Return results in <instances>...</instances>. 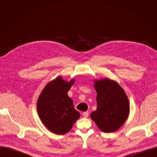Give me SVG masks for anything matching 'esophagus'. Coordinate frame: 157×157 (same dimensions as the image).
<instances>
[{"label":"esophagus","instance_id":"obj_1","mask_svg":"<svg viewBox=\"0 0 157 157\" xmlns=\"http://www.w3.org/2000/svg\"><path fill=\"white\" fill-rule=\"evenodd\" d=\"M82 115H83V117H85V118L88 117V115H89V112H88V111H85V112H84V113H82Z\"/></svg>","mask_w":157,"mask_h":157}]
</instances>
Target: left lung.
<instances>
[{
    "mask_svg": "<svg viewBox=\"0 0 157 157\" xmlns=\"http://www.w3.org/2000/svg\"><path fill=\"white\" fill-rule=\"evenodd\" d=\"M94 88L98 105L90 118L102 132H115L124 124L130 112L129 101L124 90L117 82L108 78L96 80Z\"/></svg>",
    "mask_w": 157,
    "mask_h": 157,
    "instance_id": "left-lung-1",
    "label": "left lung"
}]
</instances>
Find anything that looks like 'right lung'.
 <instances>
[{"instance_id":"1","label":"right lung","mask_w":157,"mask_h":157,"mask_svg":"<svg viewBox=\"0 0 157 157\" xmlns=\"http://www.w3.org/2000/svg\"><path fill=\"white\" fill-rule=\"evenodd\" d=\"M74 82V79L66 82L61 77H57L47 84L38 99V115L44 126L56 134H65L80 117L67 95Z\"/></svg>"}]
</instances>
